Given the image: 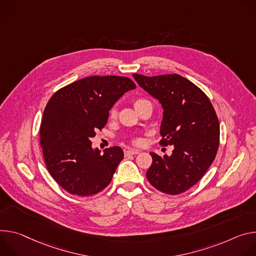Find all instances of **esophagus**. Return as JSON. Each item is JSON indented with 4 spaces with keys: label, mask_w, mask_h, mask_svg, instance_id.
Listing matches in <instances>:
<instances>
[{
    "label": "esophagus",
    "mask_w": 256,
    "mask_h": 256,
    "mask_svg": "<svg viewBox=\"0 0 256 256\" xmlns=\"http://www.w3.org/2000/svg\"><path fill=\"white\" fill-rule=\"evenodd\" d=\"M139 150H125V156H129L132 154H138Z\"/></svg>",
    "instance_id": "obj_1"
}]
</instances>
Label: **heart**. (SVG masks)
<instances>
[{
  "label": "heart",
  "instance_id": "obj_1",
  "mask_svg": "<svg viewBox=\"0 0 256 256\" xmlns=\"http://www.w3.org/2000/svg\"><path fill=\"white\" fill-rule=\"evenodd\" d=\"M146 102H148V100H144V98H137V100H134L133 104H134L135 108L137 110L139 106L144 104ZM110 116L112 118H115V117L117 116V108H116V106H112V108H110ZM132 144H135V146H139V144H141V140H140L139 138H133V139H132Z\"/></svg>",
  "mask_w": 256,
  "mask_h": 256
}]
</instances>
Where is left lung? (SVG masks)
Wrapping results in <instances>:
<instances>
[{
  "mask_svg": "<svg viewBox=\"0 0 256 256\" xmlns=\"http://www.w3.org/2000/svg\"><path fill=\"white\" fill-rule=\"evenodd\" d=\"M133 77L164 108L160 144L174 146L171 156L150 152L148 180L160 192L183 193L204 177L216 156L220 123L216 110L206 94L179 74Z\"/></svg>",
  "mask_w": 256,
  "mask_h": 256,
  "instance_id": "1",
  "label": "left lung"
}]
</instances>
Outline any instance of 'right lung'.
Listing matches in <instances>:
<instances>
[{"label": "right lung", "instance_id": "add662e5", "mask_svg": "<svg viewBox=\"0 0 256 256\" xmlns=\"http://www.w3.org/2000/svg\"><path fill=\"white\" fill-rule=\"evenodd\" d=\"M135 83L128 77L90 76L56 92L40 124V146L48 171L72 195L104 190L124 158L121 148L92 150L90 138L108 122V110Z\"/></svg>", "mask_w": 256, "mask_h": 256}]
</instances>
